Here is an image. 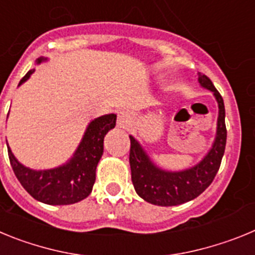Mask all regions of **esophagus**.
<instances>
[{
  "instance_id": "obj_1",
  "label": "esophagus",
  "mask_w": 255,
  "mask_h": 255,
  "mask_svg": "<svg viewBox=\"0 0 255 255\" xmlns=\"http://www.w3.org/2000/svg\"><path fill=\"white\" fill-rule=\"evenodd\" d=\"M131 114L129 111H126V110H123V111L117 114V126L121 128V129H126L131 124Z\"/></svg>"
}]
</instances>
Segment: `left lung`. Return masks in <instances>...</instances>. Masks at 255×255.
<instances>
[{"mask_svg":"<svg viewBox=\"0 0 255 255\" xmlns=\"http://www.w3.org/2000/svg\"><path fill=\"white\" fill-rule=\"evenodd\" d=\"M198 82L200 87L211 91L215 96L218 105V117L213 144L197 164L181 171L163 170L150 159L141 144L132 135H129L132 185L141 199L154 206H179L195 199L211 185L220 168L227 136L224 100L206 75H199Z\"/></svg>","mask_w":255,"mask_h":255,"instance_id":"left-lung-1","label":"left lung"}]
</instances>
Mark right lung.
Here are the masks:
<instances>
[{
    "mask_svg": "<svg viewBox=\"0 0 255 255\" xmlns=\"http://www.w3.org/2000/svg\"><path fill=\"white\" fill-rule=\"evenodd\" d=\"M48 58L39 57L35 64ZM34 69L29 70L20 80L25 83ZM116 125V115L108 114L97 117L88 124L82 140L66 163L48 170H33L20 163L7 144L11 167L22 188L38 202L49 206H66L78 203L92 193L96 181L97 164L103 154V139Z\"/></svg>",
    "mask_w": 255,
    "mask_h": 255,
    "instance_id": "right-lung-1",
    "label": "right lung"
}]
</instances>
